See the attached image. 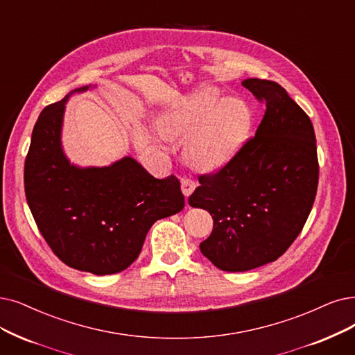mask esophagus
<instances>
[{
	"label": "esophagus",
	"mask_w": 355,
	"mask_h": 355,
	"mask_svg": "<svg viewBox=\"0 0 355 355\" xmlns=\"http://www.w3.org/2000/svg\"><path fill=\"white\" fill-rule=\"evenodd\" d=\"M195 188H196L195 180H192V179H182L180 180V189H182V193L185 195V198H187V204H188L189 195L195 191Z\"/></svg>",
	"instance_id": "34e87169"
}]
</instances>
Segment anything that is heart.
Instances as JSON below:
<instances>
[{
	"mask_svg": "<svg viewBox=\"0 0 355 355\" xmlns=\"http://www.w3.org/2000/svg\"><path fill=\"white\" fill-rule=\"evenodd\" d=\"M252 110L239 98H223L212 87L179 97L162 123L166 138L187 137V159L202 170L229 163L242 148L252 128Z\"/></svg>",
	"mask_w": 355,
	"mask_h": 355,
	"instance_id": "1",
	"label": "heart"
}]
</instances>
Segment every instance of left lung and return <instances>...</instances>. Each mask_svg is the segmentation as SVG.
Listing matches in <instances>:
<instances>
[{"label": "left lung", "instance_id": "obj_1", "mask_svg": "<svg viewBox=\"0 0 355 355\" xmlns=\"http://www.w3.org/2000/svg\"><path fill=\"white\" fill-rule=\"evenodd\" d=\"M243 86L263 102L254 137L201 185L189 205L207 209L214 227L200 245L205 258L229 272L277 261L303 230L313 207L319 162L310 118L278 83L248 78Z\"/></svg>", "mask_w": 355, "mask_h": 355}]
</instances>
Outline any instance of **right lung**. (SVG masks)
Listing matches in <instances>:
<instances>
[{
	"instance_id": "1",
	"label": "right lung",
	"mask_w": 355,
	"mask_h": 355,
	"mask_svg": "<svg viewBox=\"0 0 355 355\" xmlns=\"http://www.w3.org/2000/svg\"><path fill=\"white\" fill-rule=\"evenodd\" d=\"M69 94L46 106L35 123L24 162L26 200L39 232L65 265L116 274L138 258L150 227L179 212L185 198L175 176L155 179L132 157L107 167L69 164L61 147Z\"/></svg>"
}]
</instances>
